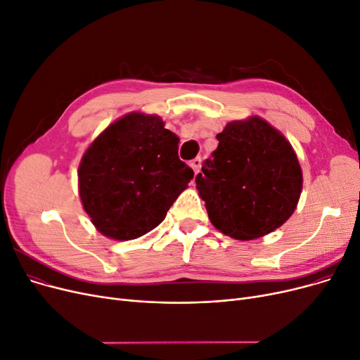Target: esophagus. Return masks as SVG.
I'll return each mask as SVG.
<instances>
[{
	"label": "esophagus",
	"mask_w": 360,
	"mask_h": 360,
	"mask_svg": "<svg viewBox=\"0 0 360 360\" xmlns=\"http://www.w3.org/2000/svg\"><path fill=\"white\" fill-rule=\"evenodd\" d=\"M200 164H202V160H200V158H195V160H192V161H191V167L193 168L195 174H198V173H199V169H200Z\"/></svg>",
	"instance_id": "34e87169"
}]
</instances>
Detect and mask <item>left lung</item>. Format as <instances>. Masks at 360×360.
Segmentation results:
<instances>
[{"label": "left lung", "mask_w": 360, "mask_h": 360, "mask_svg": "<svg viewBox=\"0 0 360 360\" xmlns=\"http://www.w3.org/2000/svg\"><path fill=\"white\" fill-rule=\"evenodd\" d=\"M217 139L196 176L214 227L253 240L283 226L296 210L303 181L292 145L259 117L229 123Z\"/></svg>", "instance_id": "8db88e82"}]
</instances>
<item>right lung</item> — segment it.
I'll use <instances>...</instances> for the list:
<instances>
[{
    "instance_id": "right-lung-1",
    "label": "right lung",
    "mask_w": 360,
    "mask_h": 360,
    "mask_svg": "<svg viewBox=\"0 0 360 360\" xmlns=\"http://www.w3.org/2000/svg\"><path fill=\"white\" fill-rule=\"evenodd\" d=\"M179 142L160 117L141 112L117 120L92 142L79 167V193L102 234L133 240L161 224L193 179Z\"/></svg>"
}]
</instances>
